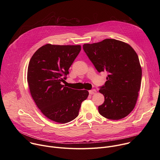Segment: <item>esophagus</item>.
<instances>
[{
	"label": "esophagus",
	"instance_id": "esophagus-1",
	"mask_svg": "<svg viewBox=\"0 0 160 160\" xmlns=\"http://www.w3.org/2000/svg\"><path fill=\"white\" fill-rule=\"evenodd\" d=\"M96 93V89H92L89 90V94L92 95V94H95Z\"/></svg>",
	"mask_w": 160,
	"mask_h": 160
}]
</instances>
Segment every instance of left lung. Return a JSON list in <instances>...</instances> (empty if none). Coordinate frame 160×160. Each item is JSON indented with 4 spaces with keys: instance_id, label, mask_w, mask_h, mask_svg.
<instances>
[{
    "instance_id": "1",
    "label": "left lung",
    "mask_w": 160,
    "mask_h": 160,
    "mask_svg": "<svg viewBox=\"0 0 160 160\" xmlns=\"http://www.w3.org/2000/svg\"><path fill=\"white\" fill-rule=\"evenodd\" d=\"M83 49L98 72H106L100 87L104 102L100 115L110 120L125 118L133 109L141 88L142 69L138 54L128 43L112 38L85 43Z\"/></svg>"
}]
</instances>
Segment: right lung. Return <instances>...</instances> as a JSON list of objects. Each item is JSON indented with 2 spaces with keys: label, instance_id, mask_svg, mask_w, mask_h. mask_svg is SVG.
Wrapping results in <instances>:
<instances>
[{
  "label": "right lung",
  "instance_id": "add662e5",
  "mask_svg": "<svg viewBox=\"0 0 160 160\" xmlns=\"http://www.w3.org/2000/svg\"><path fill=\"white\" fill-rule=\"evenodd\" d=\"M80 51L79 45L46 44L34 53L28 64L27 81L33 99L45 117L59 123L76 118L88 96L86 90L61 84Z\"/></svg>",
  "mask_w": 160,
  "mask_h": 160
}]
</instances>
